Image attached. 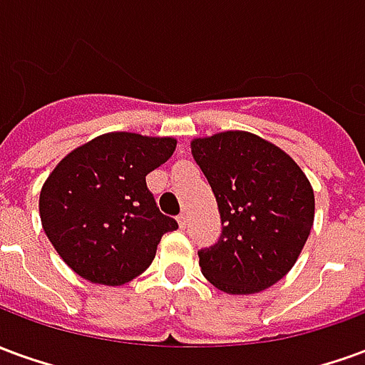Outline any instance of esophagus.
Masks as SVG:
<instances>
[{
  "label": "esophagus",
  "mask_w": 365,
  "mask_h": 365,
  "mask_svg": "<svg viewBox=\"0 0 365 365\" xmlns=\"http://www.w3.org/2000/svg\"><path fill=\"white\" fill-rule=\"evenodd\" d=\"M178 222H180V229H185V227H187V215H180V217H178Z\"/></svg>",
  "instance_id": "1"
}]
</instances>
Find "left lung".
<instances>
[{
	"label": "left lung",
	"mask_w": 365,
	"mask_h": 365,
	"mask_svg": "<svg viewBox=\"0 0 365 365\" xmlns=\"http://www.w3.org/2000/svg\"><path fill=\"white\" fill-rule=\"evenodd\" d=\"M219 205L222 235L199 252L209 283L230 295L268 289L287 274L311 235L314 191L287 152L246 130L191 140Z\"/></svg>",
	"instance_id": "left-lung-1"
}]
</instances>
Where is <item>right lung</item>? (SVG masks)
I'll use <instances>...</instances> for the list:
<instances>
[{"instance_id":"1","label":"right lung","mask_w":365,"mask_h":365,"mask_svg":"<svg viewBox=\"0 0 365 365\" xmlns=\"http://www.w3.org/2000/svg\"><path fill=\"white\" fill-rule=\"evenodd\" d=\"M172 136L105 133L68 152L38 197L46 237L76 274L123 285L148 268L178 222L160 213L146 175L175 150Z\"/></svg>"}]
</instances>
